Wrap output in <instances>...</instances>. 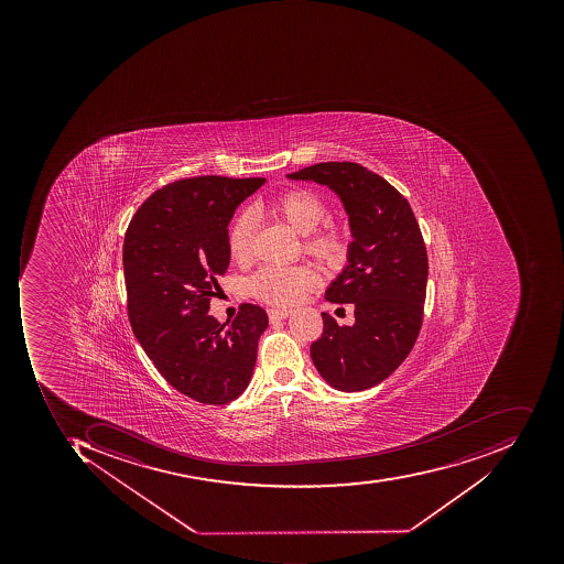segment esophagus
<instances>
[{"mask_svg":"<svg viewBox=\"0 0 564 564\" xmlns=\"http://www.w3.org/2000/svg\"><path fill=\"white\" fill-rule=\"evenodd\" d=\"M269 321H284V318L290 317L291 310H278V308H269L268 310Z\"/></svg>","mask_w":564,"mask_h":564,"instance_id":"obj_1","label":"esophagus"}]
</instances>
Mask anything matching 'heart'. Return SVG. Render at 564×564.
<instances>
[{"instance_id": "heart-1", "label": "heart", "mask_w": 564, "mask_h": 564, "mask_svg": "<svg viewBox=\"0 0 564 564\" xmlns=\"http://www.w3.org/2000/svg\"><path fill=\"white\" fill-rule=\"evenodd\" d=\"M271 212L286 221L291 229L305 236L303 246L313 258L325 262L339 261L344 254V232L334 225L317 229L327 215V205L310 189L293 188L281 193L269 205ZM256 220L251 212H243L234 220L229 232V251L236 261L251 258ZM317 281L306 265H264L249 280V291L256 299L271 305L286 306L299 302L303 291Z\"/></svg>"}]
</instances>
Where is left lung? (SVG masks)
<instances>
[{"instance_id":"8db88e82","label":"left lung","mask_w":564,"mask_h":564,"mask_svg":"<svg viewBox=\"0 0 564 564\" xmlns=\"http://www.w3.org/2000/svg\"><path fill=\"white\" fill-rule=\"evenodd\" d=\"M295 181L324 184L349 217L347 264L325 291L352 303V325L322 313L324 334L310 347L313 365L334 390H368L405 361L422 325L429 261L424 237L402 193L356 162H321Z\"/></svg>"}]
</instances>
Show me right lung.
Masks as SVG:
<instances>
[{"mask_svg":"<svg viewBox=\"0 0 564 564\" xmlns=\"http://www.w3.org/2000/svg\"><path fill=\"white\" fill-rule=\"evenodd\" d=\"M264 177L198 176L152 193L123 242L129 321L162 378L186 397L225 405L243 393L268 328L264 310L240 305L227 325L210 312L230 262L229 221Z\"/></svg>","mask_w":564,"mask_h":564,"instance_id":"right-lung-1","label":"right lung"}]
</instances>
